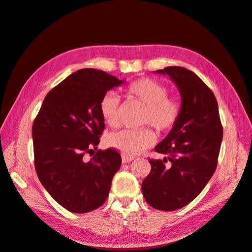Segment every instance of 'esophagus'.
<instances>
[{"instance_id": "esophagus-1", "label": "esophagus", "mask_w": 252, "mask_h": 252, "mask_svg": "<svg viewBox=\"0 0 252 252\" xmlns=\"http://www.w3.org/2000/svg\"><path fill=\"white\" fill-rule=\"evenodd\" d=\"M122 158H123V162H124V163H128V162H131V161L135 160V158L129 157V156H123Z\"/></svg>"}]
</instances>
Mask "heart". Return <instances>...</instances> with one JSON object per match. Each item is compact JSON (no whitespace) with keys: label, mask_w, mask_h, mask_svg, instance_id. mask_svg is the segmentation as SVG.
<instances>
[{"label":"heart","mask_w":252,"mask_h":252,"mask_svg":"<svg viewBox=\"0 0 252 252\" xmlns=\"http://www.w3.org/2000/svg\"><path fill=\"white\" fill-rule=\"evenodd\" d=\"M131 99L145 106L141 116L142 126H153L158 131H171L182 114V102L175 95L168 94V88L161 81L153 78H139L126 88ZM100 114L107 125L117 128L121 124L120 99L112 92H107L100 101ZM156 133L146 127L138 130H121L106 137L109 147L127 156H135L151 147L156 142Z\"/></svg>","instance_id":"b5f03b06"}]
</instances>
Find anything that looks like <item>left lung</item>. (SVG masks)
<instances>
[{"mask_svg":"<svg viewBox=\"0 0 252 252\" xmlns=\"http://www.w3.org/2000/svg\"><path fill=\"white\" fill-rule=\"evenodd\" d=\"M157 71L175 81L183 109L177 124L155 148L168 157L149 158L151 171L141 188L152 208L174 211L191 202L211 179L218 165L223 127L214 94L193 71L181 66Z\"/></svg>","mask_w":252,"mask_h":252,"instance_id":"8db88e82","label":"left lung"}]
</instances>
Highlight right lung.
<instances>
[{
	"label": "right lung",
	"mask_w": 252,
	"mask_h": 252,
	"mask_svg": "<svg viewBox=\"0 0 252 252\" xmlns=\"http://www.w3.org/2000/svg\"><path fill=\"white\" fill-rule=\"evenodd\" d=\"M123 83L103 70H77L49 91L33 121L35 172L55 201L70 212L101 207L121 167L119 151L96 146L104 130L100 101Z\"/></svg>",
	"instance_id": "obj_1"
}]
</instances>
